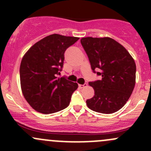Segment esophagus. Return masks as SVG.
I'll use <instances>...</instances> for the list:
<instances>
[{
	"label": "esophagus",
	"mask_w": 151,
	"mask_h": 151,
	"mask_svg": "<svg viewBox=\"0 0 151 151\" xmlns=\"http://www.w3.org/2000/svg\"><path fill=\"white\" fill-rule=\"evenodd\" d=\"M87 85H88V84H87V83H84V84H83V85L79 84V87H80V88H85V87H86Z\"/></svg>",
	"instance_id": "esophagus-1"
}]
</instances>
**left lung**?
<instances>
[{"label": "left lung", "mask_w": 151, "mask_h": 151, "mask_svg": "<svg viewBox=\"0 0 151 151\" xmlns=\"http://www.w3.org/2000/svg\"><path fill=\"white\" fill-rule=\"evenodd\" d=\"M80 42L93 71L101 77L100 80L88 83L95 92L86 101L88 108L104 114L117 112L129 100L134 88V60L124 47L111 38H82Z\"/></svg>", "instance_id": "8db88e82"}]
</instances>
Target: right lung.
I'll return each mask as SVG.
<instances>
[{"label":"right lung","mask_w":151,"mask_h":151,"mask_svg":"<svg viewBox=\"0 0 151 151\" xmlns=\"http://www.w3.org/2000/svg\"><path fill=\"white\" fill-rule=\"evenodd\" d=\"M78 39L50 35L36 42L24 55L19 68L21 88L26 101L37 112L54 113L69 104L78 85L58 75L63 67L65 52Z\"/></svg>","instance_id":"1"}]
</instances>
